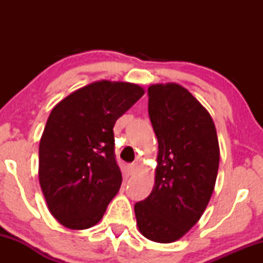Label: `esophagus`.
<instances>
[{"instance_id": "34e87169", "label": "esophagus", "mask_w": 263, "mask_h": 263, "mask_svg": "<svg viewBox=\"0 0 263 263\" xmlns=\"http://www.w3.org/2000/svg\"><path fill=\"white\" fill-rule=\"evenodd\" d=\"M128 174H134L136 170H137V164L136 163H131V164H128Z\"/></svg>"}]
</instances>
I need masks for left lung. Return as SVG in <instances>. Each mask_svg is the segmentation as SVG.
Masks as SVG:
<instances>
[{
    "label": "left lung",
    "instance_id": "obj_1",
    "mask_svg": "<svg viewBox=\"0 0 263 263\" xmlns=\"http://www.w3.org/2000/svg\"><path fill=\"white\" fill-rule=\"evenodd\" d=\"M148 115L158 140L152 193L135 204L141 234L173 242L203 215L219 170V142L206 108L178 84L148 87Z\"/></svg>",
    "mask_w": 263,
    "mask_h": 263
}]
</instances>
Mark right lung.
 Wrapping results in <instances>:
<instances>
[{"label":"right lung","mask_w":263,"mask_h":263,"mask_svg":"<svg viewBox=\"0 0 263 263\" xmlns=\"http://www.w3.org/2000/svg\"><path fill=\"white\" fill-rule=\"evenodd\" d=\"M143 93L136 84L96 81L50 112L39 142V183L48 209L65 228L98 224L119 192L114 126Z\"/></svg>","instance_id":"right-lung-1"}]
</instances>
